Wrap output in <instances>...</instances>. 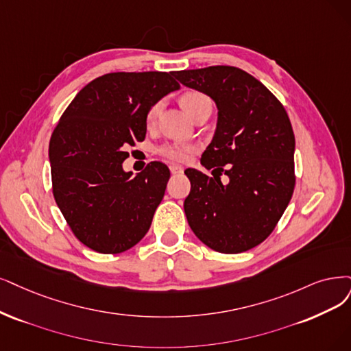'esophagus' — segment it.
Segmentation results:
<instances>
[{
    "instance_id": "esophagus-1",
    "label": "esophagus",
    "mask_w": 351,
    "mask_h": 351,
    "mask_svg": "<svg viewBox=\"0 0 351 351\" xmlns=\"http://www.w3.org/2000/svg\"><path fill=\"white\" fill-rule=\"evenodd\" d=\"M171 172H172L173 175H179V173L184 172V167H180V166H178V165H172V166H171Z\"/></svg>"
}]
</instances>
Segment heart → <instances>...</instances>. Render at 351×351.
Wrapping results in <instances>:
<instances>
[{"mask_svg":"<svg viewBox=\"0 0 351 351\" xmlns=\"http://www.w3.org/2000/svg\"><path fill=\"white\" fill-rule=\"evenodd\" d=\"M180 106L182 108L191 115L195 117L197 112H199L202 108L211 107V101L208 95H205L201 90L197 89H191L185 90V93L180 95L179 98ZM160 111V102H156L147 110L146 112V124L153 125L156 123V119H158V114ZM197 150V147L193 145H163L159 147V154H162L163 158L169 160H175V162H185L189 154Z\"/></svg>","mask_w":351,"mask_h":351,"instance_id":"1","label":"heart"}]
</instances>
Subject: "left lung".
Instances as JSON below:
<instances>
[{
  "mask_svg": "<svg viewBox=\"0 0 351 351\" xmlns=\"http://www.w3.org/2000/svg\"><path fill=\"white\" fill-rule=\"evenodd\" d=\"M184 85L210 95L218 107L214 140L201 163L218 176L186 169L188 224L215 252L256 247L275 230L295 188V136L282 102L254 76L236 66L176 71ZM223 173L229 184L223 186Z\"/></svg>",
  "mask_w": 351,
  "mask_h": 351,
  "instance_id": "8db88e82",
  "label": "left lung"
}]
</instances>
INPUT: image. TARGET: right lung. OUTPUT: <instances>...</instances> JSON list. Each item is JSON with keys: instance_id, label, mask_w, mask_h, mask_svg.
Returning <instances> with one entry per match:
<instances>
[{"instance_id": "1", "label": "right lung", "mask_w": 351, "mask_h": 351, "mask_svg": "<svg viewBox=\"0 0 351 351\" xmlns=\"http://www.w3.org/2000/svg\"><path fill=\"white\" fill-rule=\"evenodd\" d=\"M172 72H112L84 86L49 143L51 192L75 237L102 254L132 249L150 228L171 172L150 162L123 171L128 146L146 137V112L179 89Z\"/></svg>"}]
</instances>
